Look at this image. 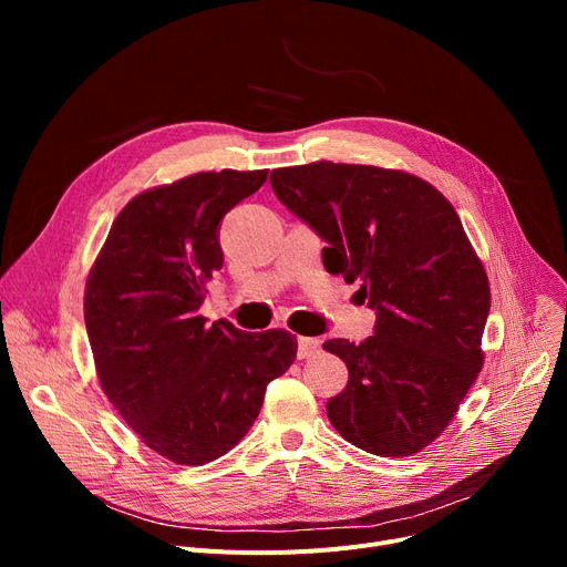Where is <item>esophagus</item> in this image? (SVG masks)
I'll list each match as a JSON object with an SVG mask.
<instances>
[{
    "mask_svg": "<svg viewBox=\"0 0 567 567\" xmlns=\"http://www.w3.org/2000/svg\"><path fill=\"white\" fill-rule=\"evenodd\" d=\"M321 340L317 338H299V359H310V355L319 353Z\"/></svg>",
    "mask_w": 567,
    "mask_h": 567,
    "instance_id": "34e87169",
    "label": "esophagus"
}]
</instances>
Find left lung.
<instances>
[{"mask_svg": "<svg viewBox=\"0 0 567 567\" xmlns=\"http://www.w3.org/2000/svg\"><path fill=\"white\" fill-rule=\"evenodd\" d=\"M278 199L329 248L323 266L361 282L374 336L323 349L347 363L329 400L331 425L381 457L423 451L483 368L487 274L453 204L423 178L372 165L319 161L271 172Z\"/></svg>", "mask_w": 567, "mask_h": 567, "instance_id": "left-lung-1", "label": "left lung"}]
</instances>
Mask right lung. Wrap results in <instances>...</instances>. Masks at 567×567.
<instances>
[{
	"mask_svg": "<svg viewBox=\"0 0 567 567\" xmlns=\"http://www.w3.org/2000/svg\"><path fill=\"white\" fill-rule=\"evenodd\" d=\"M266 174L199 172L133 197L86 278L84 323L101 389L174 464L202 466L231 451L299 349L282 329L246 333L199 315L223 266L220 220Z\"/></svg>",
	"mask_w": 567,
	"mask_h": 567,
	"instance_id": "right-lung-1",
	"label": "right lung"
}]
</instances>
